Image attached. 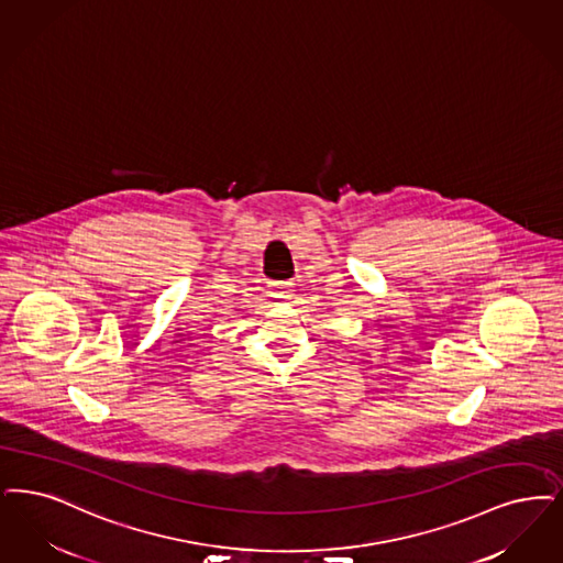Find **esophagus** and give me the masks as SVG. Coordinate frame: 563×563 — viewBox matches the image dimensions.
Wrapping results in <instances>:
<instances>
[{
  "label": "esophagus",
  "instance_id": "1",
  "mask_svg": "<svg viewBox=\"0 0 563 563\" xmlns=\"http://www.w3.org/2000/svg\"><path fill=\"white\" fill-rule=\"evenodd\" d=\"M271 289L274 297H278V299H289L292 295V283L291 280H285V283H272Z\"/></svg>",
  "mask_w": 563,
  "mask_h": 563
}]
</instances>
